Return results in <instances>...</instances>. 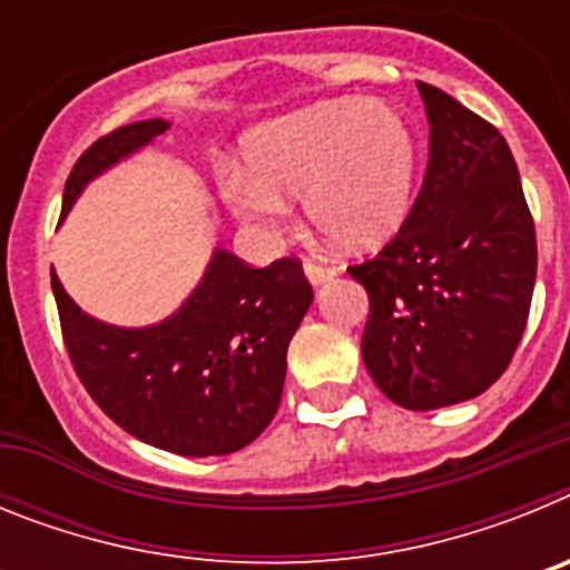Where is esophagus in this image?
Returning a JSON list of instances; mask_svg holds the SVG:
<instances>
[{"instance_id":"obj_1","label":"esophagus","mask_w":570,"mask_h":570,"mask_svg":"<svg viewBox=\"0 0 570 570\" xmlns=\"http://www.w3.org/2000/svg\"><path fill=\"white\" fill-rule=\"evenodd\" d=\"M305 276H308L311 285H325V282H331L336 276V268H331V265H320V262H305Z\"/></svg>"}]
</instances>
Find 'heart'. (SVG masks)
Returning a JSON list of instances; mask_svg holds the SVG:
<instances>
[{"label":"heart","mask_w":570,"mask_h":570,"mask_svg":"<svg viewBox=\"0 0 570 570\" xmlns=\"http://www.w3.org/2000/svg\"><path fill=\"white\" fill-rule=\"evenodd\" d=\"M245 165L219 170V190L239 219L276 236L291 223L288 199L305 196L320 234L365 250L394 236L407 216L416 142L391 105L331 99L250 130Z\"/></svg>","instance_id":"heart-1"}]
</instances>
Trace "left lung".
I'll return each mask as SVG.
<instances>
[{"mask_svg":"<svg viewBox=\"0 0 570 570\" xmlns=\"http://www.w3.org/2000/svg\"><path fill=\"white\" fill-rule=\"evenodd\" d=\"M431 139L414 208L374 259L351 265L371 302L362 360L407 411L473 400L505 374L537 279V234L502 134L416 85Z\"/></svg>","mask_w":570,"mask_h":570,"instance_id":"obj_1","label":"left lung"}]
</instances>
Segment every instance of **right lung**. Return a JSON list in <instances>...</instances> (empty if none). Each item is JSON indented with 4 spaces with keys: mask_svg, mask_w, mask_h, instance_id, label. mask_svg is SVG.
<instances>
[{
    "mask_svg": "<svg viewBox=\"0 0 570 570\" xmlns=\"http://www.w3.org/2000/svg\"><path fill=\"white\" fill-rule=\"evenodd\" d=\"M170 122L142 119L97 139L70 170L62 216L90 179L136 154ZM62 340L85 391L130 436L179 456H223L271 425L288 342L314 291L296 256L250 268L216 248L203 282L168 320L119 328L85 314L50 268Z\"/></svg>",
    "mask_w": 570,
    "mask_h": 570,
    "instance_id": "obj_1",
    "label": "right lung"
}]
</instances>
